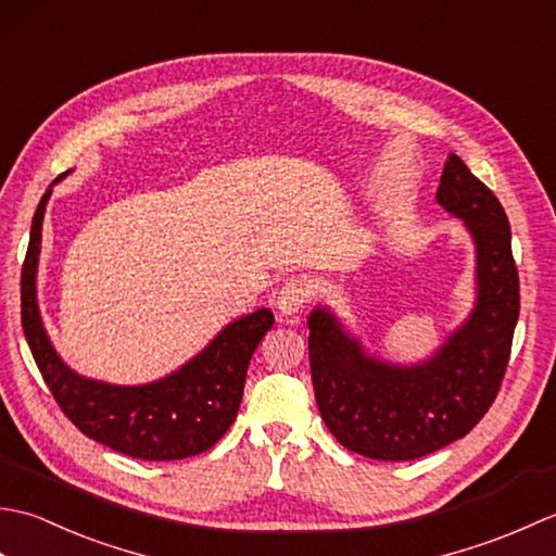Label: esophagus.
I'll return each mask as SVG.
<instances>
[{"mask_svg":"<svg viewBox=\"0 0 556 556\" xmlns=\"http://www.w3.org/2000/svg\"><path fill=\"white\" fill-rule=\"evenodd\" d=\"M313 281L308 277H291L281 285L277 293V308L279 313L289 317V320H296V315L305 308V303L313 299Z\"/></svg>","mask_w":556,"mask_h":556,"instance_id":"esophagus-1","label":"esophagus"}]
</instances>
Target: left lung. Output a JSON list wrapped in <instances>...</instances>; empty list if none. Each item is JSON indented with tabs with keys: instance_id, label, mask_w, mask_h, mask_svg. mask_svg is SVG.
Masks as SVG:
<instances>
[{
	"instance_id": "left-lung-1",
	"label": "left lung",
	"mask_w": 556,
	"mask_h": 556,
	"mask_svg": "<svg viewBox=\"0 0 556 556\" xmlns=\"http://www.w3.org/2000/svg\"><path fill=\"white\" fill-rule=\"evenodd\" d=\"M437 203L476 243V308L428 361L370 356L329 308L308 317L315 401L341 446L377 460H410L476 428L497 399L518 323V271L502 203L458 155H448Z\"/></svg>"
}]
</instances>
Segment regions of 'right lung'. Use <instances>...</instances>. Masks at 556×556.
Returning a JSON list of instances; mask_svg holds the SVG:
<instances>
[{
  "label": "right lung",
  "instance_id": "right-lung-1",
  "mask_svg": "<svg viewBox=\"0 0 556 556\" xmlns=\"http://www.w3.org/2000/svg\"><path fill=\"white\" fill-rule=\"evenodd\" d=\"M56 181H62L59 176ZM52 184V186H54ZM47 188L35 210L28 253L21 271V325L42 380L76 428L114 452L143 460H176L207 452L229 430L241 406L248 363L275 315L260 308L227 325L195 358L162 380L122 387L90 380L59 358L45 332L38 289Z\"/></svg>",
  "mask_w": 556,
  "mask_h": 556
}]
</instances>
